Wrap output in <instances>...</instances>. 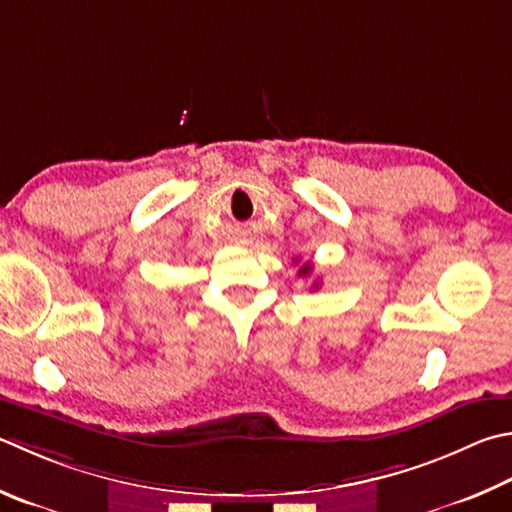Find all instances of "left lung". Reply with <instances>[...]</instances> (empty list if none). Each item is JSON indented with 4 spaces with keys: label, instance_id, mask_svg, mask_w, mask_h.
<instances>
[{
    "label": "left lung",
    "instance_id": "8db88e82",
    "mask_svg": "<svg viewBox=\"0 0 512 512\" xmlns=\"http://www.w3.org/2000/svg\"><path fill=\"white\" fill-rule=\"evenodd\" d=\"M311 271H313V266L309 264V262H306V264H302V268H300V271H297V273H300V277H304V275H311ZM315 286H318V284H313V288Z\"/></svg>",
    "mask_w": 512,
    "mask_h": 512
}]
</instances>
